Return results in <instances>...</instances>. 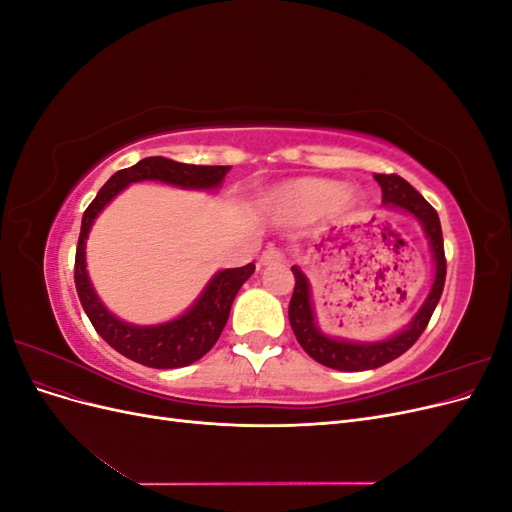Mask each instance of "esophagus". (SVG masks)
<instances>
[{
  "mask_svg": "<svg viewBox=\"0 0 512 512\" xmlns=\"http://www.w3.org/2000/svg\"><path fill=\"white\" fill-rule=\"evenodd\" d=\"M282 260H284V252L280 250V247H267V250L260 256V265L269 267V265H277V262H282Z\"/></svg>",
  "mask_w": 512,
  "mask_h": 512,
  "instance_id": "1",
  "label": "esophagus"
}]
</instances>
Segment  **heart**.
Returning a JSON list of instances; mask_svg holds the SVG:
<instances>
[{
    "label": "heart",
    "instance_id": "obj_1",
    "mask_svg": "<svg viewBox=\"0 0 512 512\" xmlns=\"http://www.w3.org/2000/svg\"><path fill=\"white\" fill-rule=\"evenodd\" d=\"M275 203L284 211L292 213H316L324 207H333L337 213H346L359 205V194L352 190L339 192L333 181L297 179L277 190Z\"/></svg>",
    "mask_w": 512,
    "mask_h": 512
}]
</instances>
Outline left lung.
<instances>
[{"instance_id": "1", "label": "left lung", "mask_w": 512, "mask_h": 512, "mask_svg": "<svg viewBox=\"0 0 512 512\" xmlns=\"http://www.w3.org/2000/svg\"><path fill=\"white\" fill-rule=\"evenodd\" d=\"M374 179L382 188V203L391 205L395 209H404L412 213L414 218L423 224L425 235L429 239L433 260H436V277H433V286L429 297L425 299L423 307L412 318L408 327L376 344H354L344 342V339H331L316 327L312 299H309V282L305 273L299 267H292L294 273V292L288 305V320L294 331V337L301 344V348L312 356L320 365H327L339 371H365L376 369L386 363L395 361L397 356L410 350L416 339L427 329L431 320L433 309H436L446 280V258H444V239H442V226L436 209H433L427 200L418 194L412 185L399 175H374Z\"/></svg>"}]
</instances>
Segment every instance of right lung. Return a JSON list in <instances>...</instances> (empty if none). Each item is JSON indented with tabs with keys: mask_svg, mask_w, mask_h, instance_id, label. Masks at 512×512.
Returning a JSON list of instances; mask_svg holds the SVG:
<instances>
[{
	"mask_svg": "<svg viewBox=\"0 0 512 512\" xmlns=\"http://www.w3.org/2000/svg\"><path fill=\"white\" fill-rule=\"evenodd\" d=\"M228 170L230 166L181 164L175 160H166L162 156L145 158L130 168L117 170L85 209L74 258V284L76 292H79L81 305L91 324H94V329L119 354L128 356V359L145 367L156 369H175L198 361L220 339L232 301H235L239 288L247 282V277L254 273L256 267L254 262H250V265L239 269H224L213 277L198 301L183 316L164 324H156V327H136V324L121 322L108 312L94 288H91L85 269V241L89 237L91 224L98 218V213L134 181L153 179L179 185V188L213 190L224 181Z\"/></svg>",
	"mask_w": 512,
	"mask_h": 512,
	"instance_id": "obj_1",
	"label": "right lung"
}]
</instances>
